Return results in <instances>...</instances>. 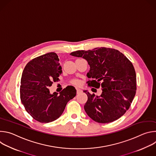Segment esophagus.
<instances>
[{
	"instance_id": "34e87169",
	"label": "esophagus",
	"mask_w": 156,
	"mask_h": 156,
	"mask_svg": "<svg viewBox=\"0 0 156 156\" xmlns=\"http://www.w3.org/2000/svg\"><path fill=\"white\" fill-rule=\"evenodd\" d=\"M81 92V90H80V89L76 88V93H77V94H79V93H80Z\"/></svg>"
}]
</instances>
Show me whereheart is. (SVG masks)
Segmentation results:
<instances>
[{
    "label": "heart",
    "instance_id": "obj_1",
    "mask_svg": "<svg viewBox=\"0 0 156 156\" xmlns=\"http://www.w3.org/2000/svg\"><path fill=\"white\" fill-rule=\"evenodd\" d=\"M73 83L75 85H80V81L78 80H75L73 81Z\"/></svg>",
    "mask_w": 156,
    "mask_h": 156
}]
</instances>
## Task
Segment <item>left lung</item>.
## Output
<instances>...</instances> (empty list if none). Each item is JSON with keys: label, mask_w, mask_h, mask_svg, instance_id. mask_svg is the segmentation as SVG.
<instances>
[{"label": "left lung", "mask_w": 156, "mask_h": 156, "mask_svg": "<svg viewBox=\"0 0 156 156\" xmlns=\"http://www.w3.org/2000/svg\"><path fill=\"white\" fill-rule=\"evenodd\" d=\"M71 55L83 57L90 65L87 85L102 88L100 96L87 91L84 105L87 115L96 122H112L129 109L136 91V76L132 63L118 50L98 48L92 51H77ZM92 91H96L93 88Z\"/></svg>", "instance_id": "left-lung-1"}]
</instances>
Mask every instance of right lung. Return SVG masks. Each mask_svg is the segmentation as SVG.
<instances>
[{
	"instance_id": "obj_1",
	"label": "right lung",
	"mask_w": 156,
	"mask_h": 156,
	"mask_svg": "<svg viewBox=\"0 0 156 156\" xmlns=\"http://www.w3.org/2000/svg\"><path fill=\"white\" fill-rule=\"evenodd\" d=\"M62 67L58 55L49 52L30 60L22 73L20 99L27 112L36 121L49 123L62 114L67 102L76 94L68 86L60 93H50L49 87L59 80Z\"/></svg>"
}]
</instances>
